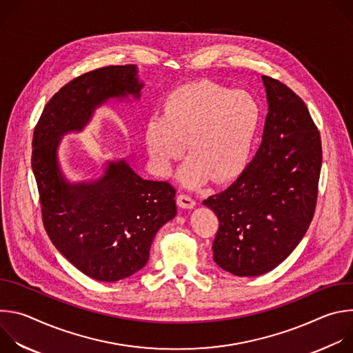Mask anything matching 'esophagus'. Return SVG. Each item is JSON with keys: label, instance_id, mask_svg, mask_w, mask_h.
<instances>
[{"label": "esophagus", "instance_id": "1", "mask_svg": "<svg viewBox=\"0 0 353 353\" xmlns=\"http://www.w3.org/2000/svg\"><path fill=\"white\" fill-rule=\"evenodd\" d=\"M176 201H177V205L183 210H192L195 207V201L188 195H183V194L177 195Z\"/></svg>", "mask_w": 353, "mask_h": 353}]
</instances>
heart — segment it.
<instances>
[{"label":"heart","instance_id":"b5f03b06","mask_svg":"<svg viewBox=\"0 0 353 353\" xmlns=\"http://www.w3.org/2000/svg\"><path fill=\"white\" fill-rule=\"evenodd\" d=\"M260 110L244 90L229 92L211 82L180 86L169 93L163 114H150L143 139L154 170L166 177L185 150L177 179L198 187L210 177L222 183L245 165L257 132Z\"/></svg>","mask_w":353,"mask_h":353}]
</instances>
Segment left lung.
Listing matches in <instances>:
<instances>
[{
	"instance_id": "obj_1",
	"label": "left lung",
	"mask_w": 353,
	"mask_h": 353,
	"mask_svg": "<svg viewBox=\"0 0 353 353\" xmlns=\"http://www.w3.org/2000/svg\"><path fill=\"white\" fill-rule=\"evenodd\" d=\"M268 113L261 146L237 180L204 201L219 219L214 261L236 276H259L285 261L313 219L321 141L306 105L261 77Z\"/></svg>"
}]
</instances>
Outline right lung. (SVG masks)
<instances>
[{
    "label": "right lung",
    "mask_w": 353,
    "mask_h": 353,
    "mask_svg": "<svg viewBox=\"0 0 353 353\" xmlns=\"http://www.w3.org/2000/svg\"><path fill=\"white\" fill-rule=\"evenodd\" d=\"M143 85L134 64L86 72L50 99L33 132L32 169L46 232L75 268L100 282L128 278L146 265L158 230L177 214L176 190L143 180L125 158L105 161L96 179L71 180L59 149L99 108L138 102Z\"/></svg>",
    "instance_id": "1"
}]
</instances>
